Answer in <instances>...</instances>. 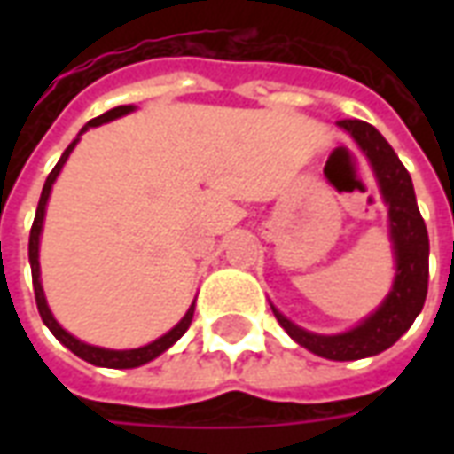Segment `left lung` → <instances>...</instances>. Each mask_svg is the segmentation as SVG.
Masks as SVG:
<instances>
[{
	"mask_svg": "<svg viewBox=\"0 0 454 454\" xmlns=\"http://www.w3.org/2000/svg\"><path fill=\"white\" fill-rule=\"evenodd\" d=\"M338 126L355 140V145L367 158L381 199L387 204L389 240L394 250V267H396L394 282L384 301L367 318H362L360 324L342 333H311L301 325L292 324L275 306L272 311L289 338L299 342L301 348L325 360L348 362L380 355L399 340L416 321L428 294L430 246L428 231L416 204L413 182L394 148L384 140L380 130L364 121L342 119L338 121Z\"/></svg>",
	"mask_w": 454,
	"mask_h": 454,
	"instance_id": "left-lung-1",
	"label": "left lung"
}]
</instances>
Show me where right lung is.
<instances>
[{"label":"right lung","mask_w":454,"mask_h":454,"mask_svg":"<svg viewBox=\"0 0 454 454\" xmlns=\"http://www.w3.org/2000/svg\"><path fill=\"white\" fill-rule=\"evenodd\" d=\"M136 109L133 104H123V106H116V109H109L102 116H97L90 123H84L82 130L77 133V138L65 148V153L58 160V165L53 168V172L48 175L43 184V192H41V199H38V208H35V218H34V226H31V238H28V262H31V277H34V292H35V306H38V314L43 318V324L48 325V331L58 338V340L63 342L67 350H73L77 357H82L84 362H90V364H97V367H109V370H133V367H140V364H145V362L155 360L158 355H162L165 350H169L175 342L182 338V335L187 333L189 324H192V318H194V304L189 306L187 314L179 318V324L175 328H169L168 333L160 335L158 340L148 342V345H143V348H133V350H109V348H99V345H90V342H82L80 338H74L73 333H67L63 325L55 321L53 311L48 309V301H45V292L43 285H41V262H38V250H41V233H43V221H45V207H48V199H51V192H53V184L58 175H60V169L70 158V153L74 150V145L80 143V136H82L84 130L97 129V126H102V123H109L114 119H121V116H126Z\"/></svg>","instance_id":"1"}]
</instances>
